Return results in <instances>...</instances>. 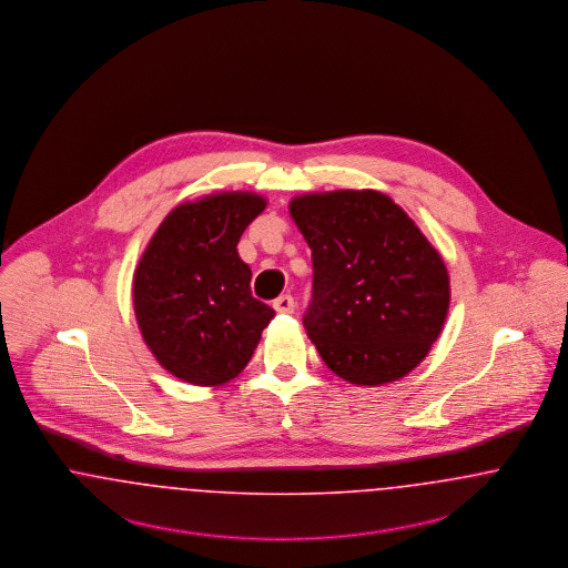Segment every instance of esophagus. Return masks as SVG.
<instances>
[{"mask_svg": "<svg viewBox=\"0 0 568 568\" xmlns=\"http://www.w3.org/2000/svg\"><path fill=\"white\" fill-rule=\"evenodd\" d=\"M273 310L277 314H293L295 312V298L291 295H280L273 301Z\"/></svg>", "mask_w": 568, "mask_h": 568, "instance_id": "obj_1", "label": "esophagus"}]
</instances>
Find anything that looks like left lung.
<instances>
[{"mask_svg":"<svg viewBox=\"0 0 568 568\" xmlns=\"http://www.w3.org/2000/svg\"><path fill=\"white\" fill-rule=\"evenodd\" d=\"M291 216L312 247L303 316L324 365L356 386L405 377L426 358L449 307L444 258L379 191L310 193Z\"/></svg>","mask_w":568,"mask_h":568,"instance_id":"left-lung-1","label":"left lung"}]
</instances>
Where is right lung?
<instances>
[{
	"label": "right lung",
	"mask_w": 568,
	"mask_h": 568,
	"mask_svg": "<svg viewBox=\"0 0 568 568\" xmlns=\"http://www.w3.org/2000/svg\"><path fill=\"white\" fill-rule=\"evenodd\" d=\"M267 201L219 193L172 210L133 275L142 337L178 379L221 386L237 377L275 312L250 291L252 272L237 254L247 224Z\"/></svg>",
	"instance_id": "add662e5"
}]
</instances>
